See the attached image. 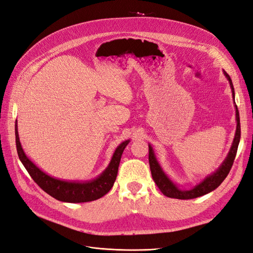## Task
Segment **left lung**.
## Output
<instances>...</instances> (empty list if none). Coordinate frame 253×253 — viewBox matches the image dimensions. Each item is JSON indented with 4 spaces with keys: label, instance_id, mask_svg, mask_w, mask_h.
Returning <instances> with one entry per match:
<instances>
[{
    "label": "left lung",
    "instance_id": "left-lung-1",
    "mask_svg": "<svg viewBox=\"0 0 253 253\" xmlns=\"http://www.w3.org/2000/svg\"><path fill=\"white\" fill-rule=\"evenodd\" d=\"M224 75L226 76L227 80L229 81V84H230V88L232 91V98H233V103L235 108L236 129H235L234 139L231 144L230 151H229L227 157L225 158L224 162L221 163V165L218 167V169L215 172H213L212 174L207 176V177L204 178V180H202L194 188L190 190H182L176 185L175 182H173L170 179L169 176H168L166 172L163 170L162 166H160L159 162L156 158L154 150H153L152 145L149 144V163H150L152 177L154 179L159 190L168 197L177 198V200H192V198H196V197L203 196L205 194H208L211 192V191L215 190L220 183L224 181V179L227 177V175L231 170L236 152H237V147H239L240 139H241V125H240L239 110H237V106L234 100V88H233L231 78L225 71H224Z\"/></svg>",
    "mask_w": 253,
    "mask_h": 253
}]
</instances>
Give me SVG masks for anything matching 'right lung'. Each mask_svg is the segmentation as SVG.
<instances>
[{
  "instance_id": "add662e5",
  "label": "right lung",
  "mask_w": 253,
  "mask_h": 253,
  "mask_svg": "<svg viewBox=\"0 0 253 253\" xmlns=\"http://www.w3.org/2000/svg\"><path fill=\"white\" fill-rule=\"evenodd\" d=\"M129 139L121 142L115 150L106 169L98 177L85 181H71L58 179L43 172L30 160L23 151L19 138L18 125L16 124V143L18 155L23 166L43 191L56 200L64 203H86L104 196L112 189L117 177L121 155Z\"/></svg>"
}]
</instances>
